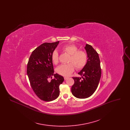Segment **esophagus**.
Instances as JSON below:
<instances>
[{
  "label": "esophagus",
  "instance_id": "obj_1",
  "mask_svg": "<svg viewBox=\"0 0 130 130\" xmlns=\"http://www.w3.org/2000/svg\"><path fill=\"white\" fill-rule=\"evenodd\" d=\"M68 78V77H64V79H65V80H67Z\"/></svg>",
  "mask_w": 130,
  "mask_h": 130
}]
</instances>
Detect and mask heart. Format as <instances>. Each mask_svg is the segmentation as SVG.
<instances>
[{"label": "heart", "instance_id": "b5f03b06", "mask_svg": "<svg viewBox=\"0 0 130 130\" xmlns=\"http://www.w3.org/2000/svg\"><path fill=\"white\" fill-rule=\"evenodd\" d=\"M61 50L67 53L70 56L66 64H62L56 69L58 74L67 76L71 74L74 71V68L80 70L86 65L88 61V55L83 50H78V48L73 44H69L62 47ZM52 62L57 65L59 63L58 53L56 51L53 52L52 55Z\"/></svg>", "mask_w": 130, "mask_h": 130}]
</instances>
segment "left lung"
Returning <instances> with one entry per match:
<instances>
[{
	"label": "left lung",
	"instance_id": "obj_1",
	"mask_svg": "<svg viewBox=\"0 0 130 130\" xmlns=\"http://www.w3.org/2000/svg\"><path fill=\"white\" fill-rule=\"evenodd\" d=\"M88 55L86 66L78 74L81 77H73L74 84L72 93L78 99H86L91 96L96 90L101 75L99 56L93 47L86 44L85 47Z\"/></svg>",
	"mask_w": 130,
	"mask_h": 130
}]
</instances>
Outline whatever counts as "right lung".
Returning <instances> with one entry per match:
<instances>
[{
	"mask_svg": "<svg viewBox=\"0 0 130 130\" xmlns=\"http://www.w3.org/2000/svg\"><path fill=\"white\" fill-rule=\"evenodd\" d=\"M59 41L42 44L32 51L27 64V73L31 87L38 98L45 101L58 97L59 85L64 80L62 76L54 74L52 61V55Z\"/></svg>",
	"mask_w": 130,
	"mask_h": 130,
	"instance_id": "obj_1",
	"label": "right lung"
}]
</instances>
